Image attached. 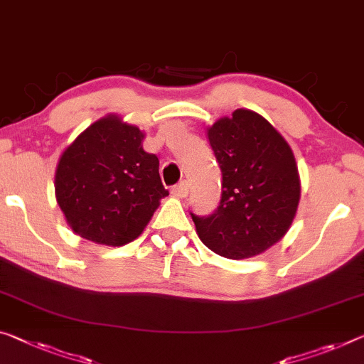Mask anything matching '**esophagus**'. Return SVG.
I'll return each instance as SVG.
<instances>
[{
  "label": "esophagus",
  "instance_id": "esophagus-1",
  "mask_svg": "<svg viewBox=\"0 0 364 364\" xmlns=\"http://www.w3.org/2000/svg\"><path fill=\"white\" fill-rule=\"evenodd\" d=\"M172 195H174V197H177V198H186L188 195L187 182H181V183H177L176 187H172Z\"/></svg>",
  "mask_w": 364,
  "mask_h": 364
}]
</instances>
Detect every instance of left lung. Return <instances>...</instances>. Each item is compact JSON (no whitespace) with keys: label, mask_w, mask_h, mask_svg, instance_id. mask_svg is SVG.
Returning <instances> with one entry per match:
<instances>
[{"label":"left lung","mask_w":364,"mask_h":364,"mask_svg":"<svg viewBox=\"0 0 364 364\" xmlns=\"http://www.w3.org/2000/svg\"><path fill=\"white\" fill-rule=\"evenodd\" d=\"M223 174L218 210L192 215L197 234L232 260L264 254L291 228L301 198L298 164L287 139L260 114L237 109L206 128Z\"/></svg>","instance_id":"obj_1"}]
</instances>
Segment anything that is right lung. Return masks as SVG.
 <instances>
[{"label":"right lung","mask_w":364,"mask_h":364,"mask_svg":"<svg viewBox=\"0 0 364 364\" xmlns=\"http://www.w3.org/2000/svg\"><path fill=\"white\" fill-rule=\"evenodd\" d=\"M144 136L136 125L107 114L61 153L55 197L77 236L112 247L132 242L169 195L159 159L143 149Z\"/></svg>","instance_id":"right-lung-1"}]
</instances>
